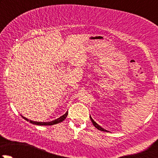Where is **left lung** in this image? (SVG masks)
I'll use <instances>...</instances> for the list:
<instances>
[{
	"mask_svg": "<svg viewBox=\"0 0 158 158\" xmlns=\"http://www.w3.org/2000/svg\"><path fill=\"white\" fill-rule=\"evenodd\" d=\"M90 119H91V121H92V124H93V125H94V126H95V128H96L97 129H98V130H100V131H106V130H105L104 128H102V127L100 126V125H98V124H97L96 122H95V121H94L93 119L92 118V117H91V116H90Z\"/></svg>",
	"mask_w": 158,
	"mask_h": 158,
	"instance_id": "obj_1",
	"label": "left lung"
}]
</instances>
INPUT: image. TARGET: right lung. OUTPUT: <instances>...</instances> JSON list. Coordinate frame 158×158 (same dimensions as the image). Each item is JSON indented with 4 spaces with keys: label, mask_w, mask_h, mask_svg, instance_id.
<instances>
[{
    "label": "right lung",
    "mask_w": 158,
    "mask_h": 158,
    "mask_svg": "<svg viewBox=\"0 0 158 158\" xmlns=\"http://www.w3.org/2000/svg\"><path fill=\"white\" fill-rule=\"evenodd\" d=\"M67 114H68V111H66V113H65L63 115H62L61 117H60L59 118L57 119H55V120L53 121H51V122H33V121H31V120H29V119H27V118L23 117V116H22V117L23 118L25 119L26 121H27V122H30L31 124H33V125H56V124H58L60 123V122H62L63 121H64L65 119H66V118L67 117Z\"/></svg>",
    "instance_id": "right-lung-1"
}]
</instances>
